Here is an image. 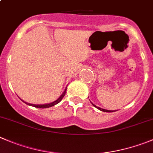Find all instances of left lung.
Here are the masks:
<instances>
[{
	"label": "left lung",
	"instance_id": "1",
	"mask_svg": "<svg viewBox=\"0 0 153 153\" xmlns=\"http://www.w3.org/2000/svg\"><path fill=\"white\" fill-rule=\"evenodd\" d=\"M91 104H92V103H91ZM92 105L94 106V107H95L97 109H98V110H101V111H103V112H107V113H111V112H114L115 111V110H105V109H102V108H101V107H97V106H95L94 104H92Z\"/></svg>",
	"mask_w": 153,
	"mask_h": 153
}]
</instances>
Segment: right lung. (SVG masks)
Wrapping results in <instances>:
<instances>
[{
    "mask_svg": "<svg viewBox=\"0 0 153 153\" xmlns=\"http://www.w3.org/2000/svg\"><path fill=\"white\" fill-rule=\"evenodd\" d=\"M66 90H67V87H66V88H65V91H64V92H63V94H62V95H61L60 97H59L57 100H56V101H53V102H52V103H49V104H29V103L25 102L24 101H22V99H21V100L23 101V102H25L26 104H27V105H29V106H32V107H37V108H42V109H43V108H48V107H53V106H55V105H56V104H59V103L60 102V101L62 100V98H63V97H64V96H65V93H66Z\"/></svg>",
    "mask_w": 153,
    "mask_h": 153,
    "instance_id": "obj_1",
    "label": "right lung"
}]
</instances>
